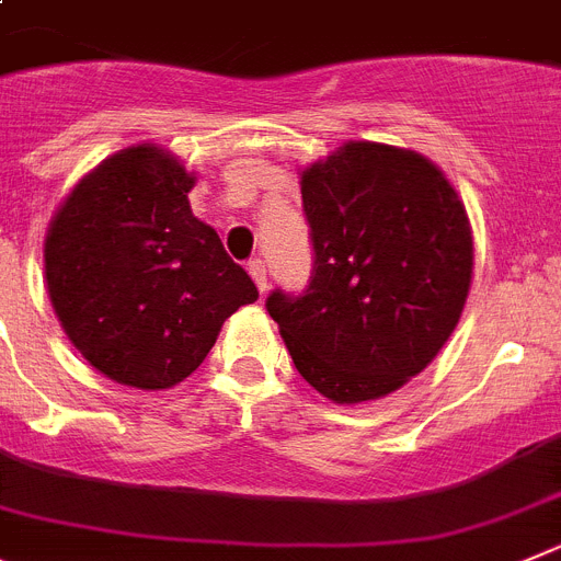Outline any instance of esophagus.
<instances>
[{
  "mask_svg": "<svg viewBox=\"0 0 561 561\" xmlns=\"http://www.w3.org/2000/svg\"><path fill=\"white\" fill-rule=\"evenodd\" d=\"M248 274L253 276V282H256V287H260V294H265V290H267V265H265V260L248 262Z\"/></svg>",
  "mask_w": 561,
  "mask_h": 561,
  "instance_id": "1",
  "label": "esophagus"
}]
</instances>
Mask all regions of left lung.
I'll use <instances>...</instances> for the list:
<instances>
[{"instance_id":"1","label":"left lung","mask_w":561,"mask_h":561,"mask_svg":"<svg viewBox=\"0 0 561 561\" xmlns=\"http://www.w3.org/2000/svg\"><path fill=\"white\" fill-rule=\"evenodd\" d=\"M313 242L305 290H271L305 381L335 403L389 396L446 344L471 285V228L437 165L396 146H341L301 174Z\"/></svg>"}]
</instances>
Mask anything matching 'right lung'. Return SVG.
Returning <instances> with one entry per match:
<instances>
[{"label":"right lung","instance_id":"right-lung-1","mask_svg":"<svg viewBox=\"0 0 561 561\" xmlns=\"http://www.w3.org/2000/svg\"><path fill=\"white\" fill-rule=\"evenodd\" d=\"M192 186L163 149L135 146L81 180L47 233L58 321L112 381L174 387L206 362L222 321L260 299L217 231L192 214Z\"/></svg>","mask_w":561,"mask_h":561}]
</instances>
